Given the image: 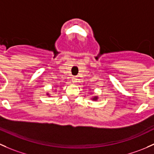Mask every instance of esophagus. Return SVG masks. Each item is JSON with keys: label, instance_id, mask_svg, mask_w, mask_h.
Listing matches in <instances>:
<instances>
[{"label": "esophagus", "instance_id": "1", "mask_svg": "<svg viewBox=\"0 0 154 154\" xmlns=\"http://www.w3.org/2000/svg\"><path fill=\"white\" fill-rule=\"evenodd\" d=\"M77 78H75V77H74V78H72V82H73L74 84H76V82H77Z\"/></svg>", "mask_w": 154, "mask_h": 154}]
</instances>
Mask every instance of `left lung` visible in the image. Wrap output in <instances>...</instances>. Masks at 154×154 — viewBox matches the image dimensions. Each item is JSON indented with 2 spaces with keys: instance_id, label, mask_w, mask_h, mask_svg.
Returning <instances> with one entry per match:
<instances>
[{
  "instance_id": "left-lung-1",
  "label": "left lung",
  "mask_w": 154,
  "mask_h": 154,
  "mask_svg": "<svg viewBox=\"0 0 154 154\" xmlns=\"http://www.w3.org/2000/svg\"><path fill=\"white\" fill-rule=\"evenodd\" d=\"M98 99V97L97 96H95V97H93V100H94V101H96Z\"/></svg>"
}]
</instances>
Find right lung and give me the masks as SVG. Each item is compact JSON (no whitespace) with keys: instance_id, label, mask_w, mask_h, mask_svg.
Segmentation results:
<instances>
[{"instance_id":"1","label":"right lung","mask_w":154,"mask_h":154,"mask_svg":"<svg viewBox=\"0 0 154 154\" xmlns=\"http://www.w3.org/2000/svg\"><path fill=\"white\" fill-rule=\"evenodd\" d=\"M47 95H49V94H48V93H47Z\"/></svg>"}]
</instances>
